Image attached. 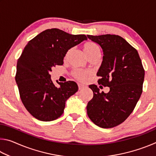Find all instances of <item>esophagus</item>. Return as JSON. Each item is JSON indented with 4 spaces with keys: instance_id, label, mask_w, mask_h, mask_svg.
Masks as SVG:
<instances>
[{
    "instance_id": "34e87169",
    "label": "esophagus",
    "mask_w": 156,
    "mask_h": 156,
    "mask_svg": "<svg viewBox=\"0 0 156 156\" xmlns=\"http://www.w3.org/2000/svg\"><path fill=\"white\" fill-rule=\"evenodd\" d=\"M84 87V84H80V83L78 84V88H79V89H80V90H81V89H83Z\"/></svg>"
}]
</instances>
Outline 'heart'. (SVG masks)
Listing matches in <instances>:
<instances>
[{
    "instance_id": "heart-1",
    "label": "heart",
    "mask_w": 156,
    "mask_h": 156,
    "mask_svg": "<svg viewBox=\"0 0 156 156\" xmlns=\"http://www.w3.org/2000/svg\"><path fill=\"white\" fill-rule=\"evenodd\" d=\"M83 50L87 56L89 58L94 55L99 54V48L96 43L93 42H87L84 44ZM73 76L79 80H84L89 75V72L80 69H76L73 71Z\"/></svg>"
}]
</instances>
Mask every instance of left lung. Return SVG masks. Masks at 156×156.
Returning a JSON list of instances; mask_svg holds the SVG:
<instances>
[{
  "instance_id": "8db88e82",
  "label": "left lung",
  "mask_w": 156,
  "mask_h": 156,
  "mask_svg": "<svg viewBox=\"0 0 156 156\" xmlns=\"http://www.w3.org/2000/svg\"><path fill=\"white\" fill-rule=\"evenodd\" d=\"M87 38L102 49V62L97 72L101 78L98 82L110 90L100 93L96 84L89 85L94 96L87 112L100 127H114L129 117L140 98L144 70L137 50L121 36L105 34Z\"/></svg>"
}]
</instances>
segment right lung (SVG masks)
I'll return each instance as SVG.
<instances>
[{
  "label": "right lung",
  "instance_id": "right-lung-1",
  "mask_svg": "<svg viewBox=\"0 0 156 156\" xmlns=\"http://www.w3.org/2000/svg\"><path fill=\"white\" fill-rule=\"evenodd\" d=\"M84 34L72 35L54 28L39 34L27 44L17 62L15 80L20 99L31 115L41 121H52L61 115L67 100L77 92L73 81L56 87L49 72L62 65L69 49L87 41Z\"/></svg>",
  "mask_w": 156,
  "mask_h": 156
}]
</instances>
